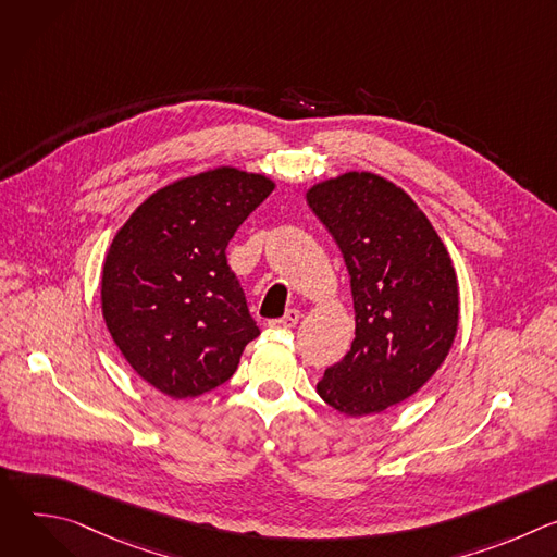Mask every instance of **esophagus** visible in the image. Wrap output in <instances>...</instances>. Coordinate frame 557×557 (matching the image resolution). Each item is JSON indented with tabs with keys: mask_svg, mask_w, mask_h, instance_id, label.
Instances as JSON below:
<instances>
[{
	"mask_svg": "<svg viewBox=\"0 0 557 557\" xmlns=\"http://www.w3.org/2000/svg\"><path fill=\"white\" fill-rule=\"evenodd\" d=\"M299 317H301V312L295 310V308H290V310H286L284 317H280V320H271L269 326H271V329H295L297 322H299Z\"/></svg>",
	"mask_w": 557,
	"mask_h": 557,
	"instance_id": "1",
	"label": "esophagus"
}]
</instances>
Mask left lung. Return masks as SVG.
<instances>
[{"label":"left lung","mask_w":557,"mask_h":557,"mask_svg":"<svg viewBox=\"0 0 557 557\" xmlns=\"http://www.w3.org/2000/svg\"><path fill=\"white\" fill-rule=\"evenodd\" d=\"M306 200L335 237L350 273L355 342L317 383L342 414L401 404L445 361L458 329V284L445 245L389 181L348 172L308 189Z\"/></svg>","instance_id":"obj_1"}]
</instances>
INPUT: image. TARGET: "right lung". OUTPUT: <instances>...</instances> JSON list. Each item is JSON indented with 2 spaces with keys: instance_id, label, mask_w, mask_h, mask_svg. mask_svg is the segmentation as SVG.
Listing matches in <instances>:
<instances>
[{
  "instance_id": "right-lung-1",
  "label": "right lung",
  "mask_w": 557,
  "mask_h": 557,
  "mask_svg": "<svg viewBox=\"0 0 557 557\" xmlns=\"http://www.w3.org/2000/svg\"><path fill=\"white\" fill-rule=\"evenodd\" d=\"M273 187L262 174L218 168L158 189L114 235L103 320L136 374L172 399L228 381L260 335L226 245Z\"/></svg>"
}]
</instances>
